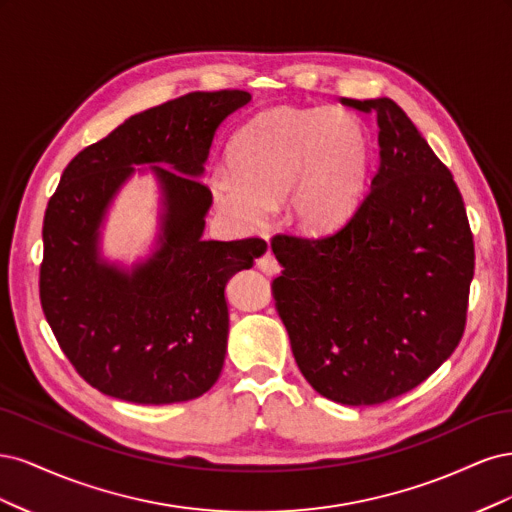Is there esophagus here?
Wrapping results in <instances>:
<instances>
[{"instance_id": "obj_1", "label": "esophagus", "mask_w": 512, "mask_h": 512, "mask_svg": "<svg viewBox=\"0 0 512 512\" xmlns=\"http://www.w3.org/2000/svg\"><path fill=\"white\" fill-rule=\"evenodd\" d=\"M258 269L262 271V273H267V275H277L280 273V262L275 260V256L271 254V250H267L265 254H262L260 258H258Z\"/></svg>"}]
</instances>
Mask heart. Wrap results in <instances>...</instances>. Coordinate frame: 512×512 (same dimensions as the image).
<instances>
[{"mask_svg": "<svg viewBox=\"0 0 512 512\" xmlns=\"http://www.w3.org/2000/svg\"><path fill=\"white\" fill-rule=\"evenodd\" d=\"M369 143L361 123L331 108H275L247 123L230 147L228 170L209 179L213 203L237 228H265L286 200L307 235L342 228L365 196Z\"/></svg>", "mask_w": 512, "mask_h": 512, "instance_id": "1", "label": "heart"}]
</instances>
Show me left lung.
I'll list each match as a JSON object with an SVG mask.
<instances>
[{
    "instance_id": "obj_1",
    "label": "left lung",
    "mask_w": 512,
    "mask_h": 512,
    "mask_svg": "<svg viewBox=\"0 0 512 512\" xmlns=\"http://www.w3.org/2000/svg\"><path fill=\"white\" fill-rule=\"evenodd\" d=\"M374 113L380 164L363 203L329 237H273L284 267L271 288L301 374L344 406L412 391L466 329L474 241L463 198L391 98L350 100Z\"/></svg>"
}]
</instances>
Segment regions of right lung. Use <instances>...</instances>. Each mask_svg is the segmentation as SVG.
I'll return each instance as SVG.
<instances>
[{"mask_svg":"<svg viewBox=\"0 0 512 512\" xmlns=\"http://www.w3.org/2000/svg\"><path fill=\"white\" fill-rule=\"evenodd\" d=\"M250 100L241 89L194 91L132 115L66 166L49 200L42 312L79 376L108 397L177 404L220 378L228 342L224 288L267 243L205 241L213 198L198 177L215 130ZM141 163L154 164L163 190L161 235L154 254L128 272L99 256V226Z\"/></svg>","mask_w":512,"mask_h":512,"instance_id":"right-lung-1","label":"right lung"}]
</instances>
